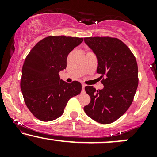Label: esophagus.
Wrapping results in <instances>:
<instances>
[{
    "label": "esophagus",
    "mask_w": 157,
    "mask_h": 157,
    "mask_svg": "<svg viewBox=\"0 0 157 157\" xmlns=\"http://www.w3.org/2000/svg\"><path fill=\"white\" fill-rule=\"evenodd\" d=\"M85 87H86V84L82 83V92H84V91H85Z\"/></svg>",
    "instance_id": "34e87169"
}]
</instances>
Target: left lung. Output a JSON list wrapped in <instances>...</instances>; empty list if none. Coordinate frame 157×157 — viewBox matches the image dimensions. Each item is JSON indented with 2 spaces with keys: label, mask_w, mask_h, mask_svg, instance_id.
<instances>
[{
  "label": "left lung",
  "mask_w": 157,
  "mask_h": 157,
  "mask_svg": "<svg viewBox=\"0 0 157 157\" xmlns=\"http://www.w3.org/2000/svg\"><path fill=\"white\" fill-rule=\"evenodd\" d=\"M84 41L97 56V72L105 77L102 89L86 86L91 102L84 111L97 122L111 123L132 103L139 82L137 63L130 48L117 38L91 37Z\"/></svg>",
  "instance_id": "8db88e82"
}]
</instances>
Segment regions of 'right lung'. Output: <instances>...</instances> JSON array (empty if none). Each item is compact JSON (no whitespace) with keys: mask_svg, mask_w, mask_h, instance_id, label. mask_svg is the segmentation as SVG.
Here are the masks:
<instances>
[{"mask_svg":"<svg viewBox=\"0 0 157 157\" xmlns=\"http://www.w3.org/2000/svg\"><path fill=\"white\" fill-rule=\"evenodd\" d=\"M82 40L81 37L48 36L26 56L21 89L27 108L41 121L60 117L68 100L81 92L80 82H66L60 80L59 72L66 69L68 55Z\"/></svg>","mask_w":157,"mask_h":157,"instance_id":"add662e5","label":"right lung"}]
</instances>
